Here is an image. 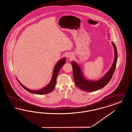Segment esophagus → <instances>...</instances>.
I'll use <instances>...</instances> for the list:
<instances>
[{
	"label": "esophagus",
	"mask_w": 132,
	"mask_h": 132,
	"mask_svg": "<svg viewBox=\"0 0 132 132\" xmlns=\"http://www.w3.org/2000/svg\"><path fill=\"white\" fill-rule=\"evenodd\" d=\"M68 58H71V56H68Z\"/></svg>",
	"instance_id": "34e87169"
}]
</instances>
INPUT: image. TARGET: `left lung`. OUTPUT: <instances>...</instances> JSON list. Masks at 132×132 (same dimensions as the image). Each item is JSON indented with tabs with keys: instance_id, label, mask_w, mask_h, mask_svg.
I'll return each instance as SVG.
<instances>
[{
	"instance_id": "1",
	"label": "left lung",
	"mask_w": 132,
	"mask_h": 132,
	"mask_svg": "<svg viewBox=\"0 0 132 132\" xmlns=\"http://www.w3.org/2000/svg\"><path fill=\"white\" fill-rule=\"evenodd\" d=\"M112 44L113 45L115 51V58L113 65L106 75L100 80L95 81H89L87 80L82 75L80 66L75 62H71L73 67L74 80L76 85L78 88L84 91L92 92L104 87L110 82L116 69L118 58V53L116 45L114 43H112Z\"/></svg>"
}]
</instances>
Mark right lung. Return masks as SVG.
I'll use <instances>...</instances> for the list:
<instances>
[{"instance_id": "1", "label": "right lung", "mask_w": 132, "mask_h": 132, "mask_svg": "<svg viewBox=\"0 0 132 132\" xmlns=\"http://www.w3.org/2000/svg\"><path fill=\"white\" fill-rule=\"evenodd\" d=\"M66 62V59L65 58H63L61 60H60L59 61H58L56 64L55 65L54 70H53V75H52V79L50 81V83L45 88H43L40 90H30L27 88H26L25 86H24L21 82H19V84L21 85V86L25 88L26 90L28 91L29 92L34 94H48L51 93L54 88H55V85H56V82L57 77L58 75V74L59 73V71L61 68L64 65V64Z\"/></svg>"}]
</instances>
